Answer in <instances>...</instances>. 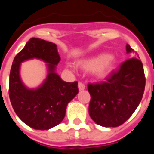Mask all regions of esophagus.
<instances>
[{
  "label": "esophagus",
  "instance_id": "34e87169",
  "mask_svg": "<svg viewBox=\"0 0 154 154\" xmlns=\"http://www.w3.org/2000/svg\"><path fill=\"white\" fill-rule=\"evenodd\" d=\"M85 88H86V87H85V85H84L83 83H82V82H79V83H78V90L83 91L85 90Z\"/></svg>",
  "mask_w": 154,
  "mask_h": 154
}]
</instances>
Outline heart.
I'll list each match as a JSON object with an SVG mask.
<instances>
[{"mask_svg":"<svg viewBox=\"0 0 154 154\" xmlns=\"http://www.w3.org/2000/svg\"><path fill=\"white\" fill-rule=\"evenodd\" d=\"M78 66L87 72L94 71L98 77H103L113 67L115 57L107 54H100L96 56L77 62Z\"/></svg>","mask_w":154,"mask_h":154,"instance_id":"1","label":"heart"}]
</instances>
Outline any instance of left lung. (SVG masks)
<instances>
[{
	"instance_id": "1",
	"label": "left lung",
	"mask_w": 154,
	"mask_h": 154,
	"mask_svg": "<svg viewBox=\"0 0 154 154\" xmlns=\"http://www.w3.org/2000/svg\"><path fill=\"white\" fill-rule=\"evenodd\" d=\"M126 53H134L126 44ZM145 87L143 67L138 56L124 62L106 82L89 84V115L103 127L121 125L135 111Z\"/></svg>"
}]
</instances>
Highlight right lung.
Wrapping results in <instances>:
<instances>
[{
  "instance_id": "add662e5",
  "label": "right lung",
  "mask_w": 154,
  "mask_h": 154,
  "mask_svg": "<svg viewBox=\"0 0 154 154\" xmlns=\"http://www.w3.org/2000/svg\"><path fill=\"white\" fill-rule=\"evenodd\" d=\"M34 58L47 63V76L38 88H29L22 82L19 71L23 61ZM60 60L56 44L36 38H30L14 58L10 73V100L19 118L33 129L47 130L60 124L67 104L78 93L77 82H64L56 72Z\"/></svg>"
}]
</instances>
